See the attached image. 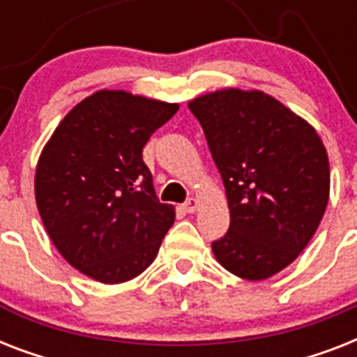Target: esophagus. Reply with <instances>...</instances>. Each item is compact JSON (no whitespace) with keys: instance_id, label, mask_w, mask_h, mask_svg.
Masks as SVG:
<instances>
[{"instance_id":"1","label":"esophagus","mask_w":357,"mask_h":357,"mask_svg":"<svg viewBox=\"0 0 357 357\" xmlns=\"http://www.w3.org/2000/svg\"><path fill=\"white\" fill-rule=\"evenodd\" d=\"M196 209H198V200L196 198H189V200L185 202V211L195 213Z\"/></svg>"}]
</instances>
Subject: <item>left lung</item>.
Wrapping results in <instances>:
<instances>
[{
	"label": "left lung",
	"mask_w": 357,
	"mask_h": 357,
	"mask_svg": "<svg viewBox=\"0 0 357 357\" xmlns=\"http://www.w3.org/2000/svg\"><path fill=\"white\" fill-rule=\"evenodd\" d=\"M189 109L222 176L231 218L213 254L244 280L274 276L307 246L326 211L330 162L321 137L259 91L224 89Z\"/></svg>",
	"instance_id": "8db88e82"
}]
</instances>
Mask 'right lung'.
Masks as SVG:
<instances>
[{
  "instance_id": "obj_1",
  "label": "right lung",
  "mask_w": 357,
  "mask_h": 357,
  "mask_svg": "<svg viewBox=\"0 0 357 357\" xmlns=\"http://www.w3.org/2000/svg\"><path fill=\"white\" fill-rule=\"evenodd\" d=\"M178 109L123 91L94 92L44 146L36 207L55 248L92 280L139 276L174 224V207L157 198L142 148Z\"/></svg>"
}]
</instances>
